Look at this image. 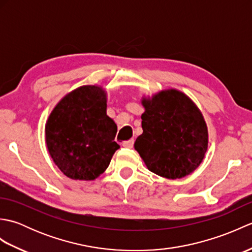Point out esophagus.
I'll return each mask as SVG.
<instances>
[{
	"label": "esophagus",
	"mask_w": 252,
	"mask_h": 252,
	"mask_svg": "<svg viewBox=\"0 0 252 252\" xmlns=\"http://www.w3.org/2000/svg\"><path fill=\"white\" fill-rule=\"evenodd\" d=\"M133 144H134V140H129V141H126L122 143V146L123 147H127V148H132L133 147Z\"/></svg>",
	"instance_id": "1"
}]
</instances>
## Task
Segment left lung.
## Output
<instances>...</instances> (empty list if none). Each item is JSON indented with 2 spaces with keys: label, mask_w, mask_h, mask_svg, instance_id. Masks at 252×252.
<instances>
[{
  "label": "left lung",
  "mask_w": 252,
  "mask_h": 252,
  "mask_svg": "<svg viewBox=\"0 0 252 252\" xmlns=\"http://www.w3.org/2000/svg\"><path fill=\"white\" fill-rule=\"evenodd\" d=\"M143 133L134 143L149 171L169 180L182 179L199 167L209 134L200 109L185 93L165 89L143 95Z\"/></svg>",
  "instance_id": "1"
}]
</instances>
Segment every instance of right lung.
I'll return each mask as SVG.
<instances>
[{
	"mask_svg": "<svg viewBox=\"0 0 252 252\" xmlns=\"http://www.w3.org/2000/svg\"><path fill=\"white\" fill-rule=\"evenodd\" d=\"M117 125L107 116V92L98 84L67 93L45 123V144L53 161L67 178L93 181L105 172L120 146Z\"/></svg>",
	"mask_w": 252,
	"mask_h": 252,
	"instance_id": "right-lung-1",
	"label": "right lung"
}]
</instances>
